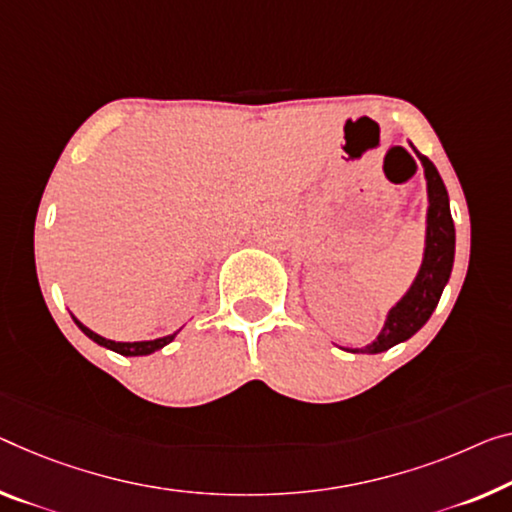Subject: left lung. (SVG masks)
Returning a JSON list of instances; mask_svg holds the SVG:
<instances>
[{
  "label": "left lung",
  "instance_id": "left-lung-1",
  "mask_svg": "<svg viewBox=\"0 0 512 512\" xmlns=\"http://www.w3.org/2000/svg\"><path fill=\"white\" fill-rule=\"evenodd\" d=\"M423 169H426L428 180V235H426V254L419 270V277L414 279L412 288L407 295L389 311L387 322L380 336L371 345L350 352H364V355H377L393 348L396 343H403L414 336L426 325L428 318L435 311V306L442 297L448 277L453 270V254H455V226L448 208V194L442 183V176L437 174L435 164L426 155H421Z\"/></svg>",
  "mask_w": 512,
  "mask_h": 512
}]
</instances>
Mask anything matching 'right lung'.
Here are the masks:
<instances>
[{"instance_id":"obj_1","label":"right lung","mask_w":512,"mask_h":512,"mask_svg":"<svg viewBox=\"0 0 512 512\" xmlns=\"http://www.w3.org/2000/svg\"><path fill=\"white\" fill-rule=\"evenodd\" d=\"M73 320H75V325L82 329V332L91 338V341H96L98 345H105V348H109V350H114V352H119V355H125V357H141V355H151V352H155V350H160V348H164V345L167 343H171L176 338V334H171V336H164V338H155V341H137V343H116V341H109V338H102L100 334H96V332H91L89 327H84L80 320H77L75 316H73Z\"/></svg>"}]
</instances>
